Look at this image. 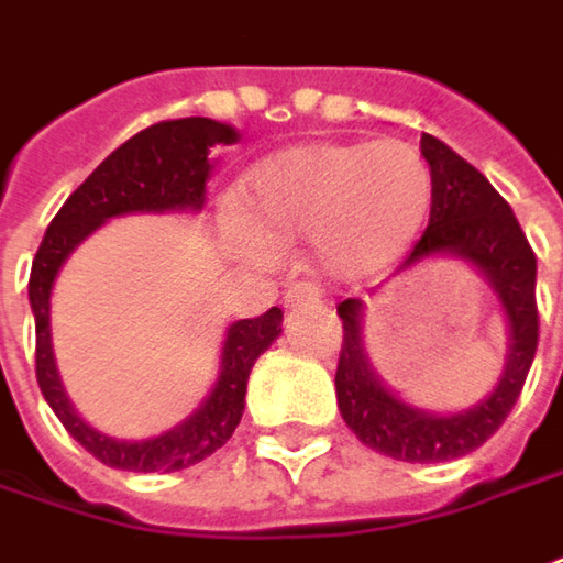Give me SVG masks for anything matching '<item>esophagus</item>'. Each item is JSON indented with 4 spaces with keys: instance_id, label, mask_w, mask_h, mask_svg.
Masks as SVG:
<instances>
[{
    "instance_id": "obj_1",
    "label": "esophagus",
    "mask_w": 563,
    "mask_h": 563,
    "mask_svg": "<svg viewBox=\"0 0 563 563\" xmlns=\"http://www.w3.org/2000/svg\"><path fill=\"white\" fill-rule=\"evenodd\" d=\"M323 292H320L314 283H296L289 286L286 292V308H305V305H320Z\"/></svg>"
}]
</instances>
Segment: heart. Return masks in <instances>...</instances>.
<instances>
[{
	"label": "heart",
	"mask_w": 563,
	"mask_h": 563,
	"mask_svg": "<svg viewBox=\"0 0 563 563\" xmlns=\"http://www.w3.org/2000/svg\"><path fill=\"white\" fill-rule=\"evenodd\" d=\"M433 177L401 140L305 143L252 167L233 233L252 255L274 243L314 240L318 264L340 280L386 271L411 245L430 211Z\"/></svg>",
	"instance_id": "b5f03b06"
}]
</instances>
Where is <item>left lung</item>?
Here are the masks:
<instances>
[{
    "mask_svg": "<svg viewBox=\"0 0 563 563\" xmlns=\"http://www.w3.org/2000/svg\"><path fill=\"white\" fill-rule=\"evenodd\" d=\"M420 152L433 177V205L430 223L405 258V267L427 255L449 252L467 258L489 277L511 327L505 374L493 396L471 411L449 417L417 411L374 377L361 342V301L345 299L336 308L345 333L336 367V401L342 420L374 452L411 464H437L479 449L511 415L536 358L539 308L536 255L514 218L511 205L495 192V186L474 165H467L437 136L423 133Z\"/></svg>",
    "mask_w": 563,
    "mask_h": 563,
    "instance_id": "1",
    "label": "left lung"
}]
</instances>
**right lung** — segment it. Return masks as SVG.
I'll use <instances>...</instances> for the list:
<instances>
[{"mask_svg":"<svg viewBox=\"0 0 563 563\" xmlns=\"http://www.w3.org/2000/svg\"><path fill=\"white\" fill-rule=\"evenodd\" d=\"M236 143V130L211 118H177L140 130L124 146L114 148L102 165L89 174L52 218L43 243L36 249L30 271V308L36 320V383L55 417L65 423L89 455L108 467L136 474H174L218 452L240 427L245 408V386L252 364L264 349L280 336L283 311L271 308L262 318L236 320L227 330L221 355V374L196 415L180 427L146 442H118L102 437L74 415L62 379L55 371L49 340V296L58 267L74 245L114 214L126 211H170V208H202L205 180L211 170V148Z\"/></svg>","mask_w":563,"mask_h":563,"instance_id":"add662e5","label":"right lung"}]
</instances>
